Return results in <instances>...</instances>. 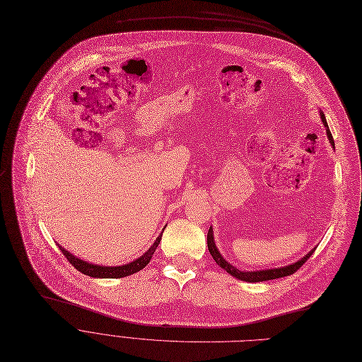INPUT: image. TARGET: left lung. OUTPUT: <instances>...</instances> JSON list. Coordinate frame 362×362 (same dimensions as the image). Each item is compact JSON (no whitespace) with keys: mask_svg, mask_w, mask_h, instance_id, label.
Masks as SVG:
<instances>
[{"mask_svg":"<svg viewBox=\"0 0 362 362\" xmlns=\"http://www.w3.org/2000/svg\"><path fill=\"white\" fill-rule=\"evenodd\" d=\"M321 119H322V124L324 127L327 128V136H329V140L332 143V146L334 147V141H333V136H332V132L329 129V125H327V120H325V116L324 113L321 112ZM208 249L212 255V257L215 259V262L222 268L226 269L228 274H231L233 277L238 279V280H243V281H249V283H259V281H268V280H275V279H281V277H286V275H291L295 274L308 259L311 257V255L315 252L311 250L306 256H303L300 261H298L296 264H291V265H287V267H283V268H274V269H264V271H240L237 269L235 267L230 265L223 257L221 256V253L218 252L216 246H215V242H214V233H212V228H209L208 231Z\"/></svg>","mask_w":362,"mask_h":362,"instance_id":"obj_1","label":"left lung"}]
</instances>
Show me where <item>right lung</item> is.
Listing matches in <instances>:
<instances>
[{
  "instance_id": "obj_1",
  "label": "right lung",
  "mask_w": 362,
  "mask_h": 362,
  "mask_svg": "<svg viewBox=\"0 0 362 362\" xmlns=\"http://www.w3.org/2000/svg\"><path fill=\"white\" fill-rule=\"evenodd\" d=\"M160 238H162V234L156 238V242L153 243V246L143 255L140 256L139 259H135L134 262H129L127 265H120V267H100V265H93V264H88L85 261H81L78 259L76 256L71 255L67 250H64L62 246H60V250L62 253L67 257V261L71 262L78 271H81L82 274L88 275V277H97V279H120V277H127V275H131L134 272H139L140 269H143L151 259V256L154 253V250H156V247L159 246L160 243Z\"/></svg>"
}]
</instances>
